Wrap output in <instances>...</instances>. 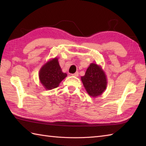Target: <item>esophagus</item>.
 <instances>
[{"instance_id": "esophagus-1", "label": "esophagus", "mask_w": 146, "mask_h": 146, "mask_svg": "<svg viewBox=\"0 0 146 146\" xmlns=\"http://www.w3.org/2000/svg\"><path fill=\"white\" fill-rule=\"evenodd\" d=\"M71 75L73 76H75V77L78 76V72H76V73H73V74H71Z\"/></svg>"}]
</instances>
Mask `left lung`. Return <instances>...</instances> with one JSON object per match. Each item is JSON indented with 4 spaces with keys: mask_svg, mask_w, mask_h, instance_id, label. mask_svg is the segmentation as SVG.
<instances>
[{
    "mask_svg": "<svg viewBox=\"0 0 146 146\" xmlns=\"http://www.w3.org/2000/svg\"><path fill=\"white\" fill-rule=\"evenodd\" d=\"M81 79L86 91L93 97L102 95L107 88L106 75L102 68L95 63L90 64Z\"/></svg>",
    "mask_w": 146,
    "mask_h": 146,
    "instance_id": "obj_1",
    "label": "left lung"
}]
</instances>
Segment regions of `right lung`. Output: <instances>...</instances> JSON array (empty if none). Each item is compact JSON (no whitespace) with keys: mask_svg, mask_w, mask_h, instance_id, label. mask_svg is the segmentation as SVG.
Listing matches in <instances>:
<instances>
[{"mask_svg":"<svg viewBox=\"0 0 146 146\" xmlns=\"http://www.w3.org/2000/svg\"><path fill=\"white\" fill-rule=\"evenodd\" d=\"M66 76L67 74L62 71L57 58L52 59L43 65L39 73L40 82L46 90L58 87Z\"/></svg>","mask_w":146,"mask_h":146,"instance_id":"right-lung-1","label":"right lung"}]
</instances>
